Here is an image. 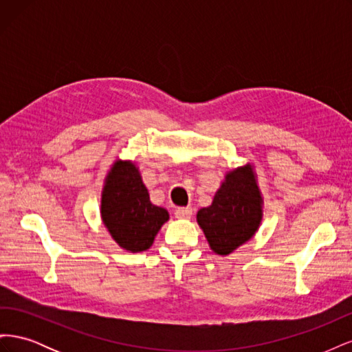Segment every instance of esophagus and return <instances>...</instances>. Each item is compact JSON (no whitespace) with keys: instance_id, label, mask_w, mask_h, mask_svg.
I'll return each mask as SVG.
<instances>
[{"instance_id":"34e87169","label":"esophagus","mask_w":352,"mask_h":352,"mask_svg":"<svg viewBox=\"0 0 352 352\" xmlns=\"http://www.w3.org/2000/svg\"><path fill=\"white\" fill-rule=\"evenodd\" d=\"M175 216H176L177 219H190V216H192V208H190V207L176 208Z\"/></svg>"}]
</instances>
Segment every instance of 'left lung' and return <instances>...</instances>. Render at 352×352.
Wrapping results in <instances>:
<instances>
[{
  "label": "left lung",
  "instance_id": "obj_1",
  "mask_svg": "<svg viewBox=\"0 0 352 352\" xmlns=\"http://www.w3.org/2000/svg\"><path fill=\"white\" fill-rule=\"evenodd\" d=\"M197 220L216 254L228 255L251 239L261 221V195L251 166L230 172Z\"/></svg>",
  "mask_w": 352,
  "mask_h": 352
}]
</instances>
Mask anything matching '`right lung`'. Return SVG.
<instances>
[{"mask_svg": "<svg viewBox=\"0 0 352 352\" xmlns=\"http://www.w3.org/2000/svg\"><path fill=\"white\" fill-rule=\"evenodd\" d=\"M101 214L109 232L122 248L148 250L168 212L151 204L138 168L129 162H117L102 190Z\"/></svg>", "mask_w": 352, "mask_h": 352, "instance_id": "right-lung-1", "label": "right lung"}]
</instances>
